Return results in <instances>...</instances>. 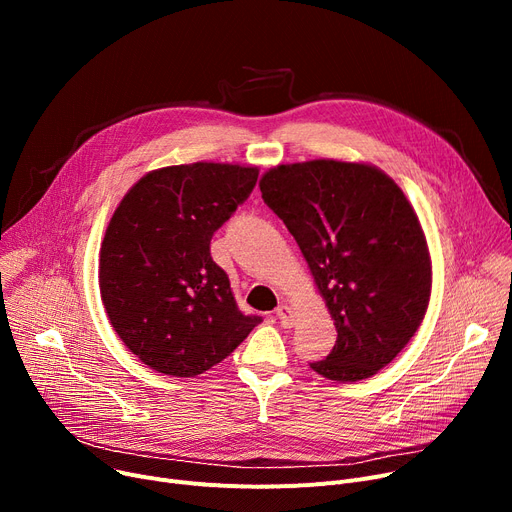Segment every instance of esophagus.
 I'll list each match as a JSON object with an SVG mask.
<instances>
[{
    "mask_svg": "<svg viewBox=\"0 0 512 512\" xmlns=\"http://www.w3.org/2000/svg\"><path fill=\"white\" fill-rule=\"evenodd\" d=\"M276 317H278V321H280L284 328H290L292 321H294V313H292V309L288 305H280L276 309Z\"/></svg>",
    "mask_w": 512,
    "mask_h": 512,
    "instance_id": "34e87169",
    "label": "esophagus"
}]
</instances>
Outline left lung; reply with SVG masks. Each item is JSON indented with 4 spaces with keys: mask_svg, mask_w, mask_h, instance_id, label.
Wrapping results in <instances>:
<instances>
[{
    "mask_svg": "<svg viewBox=\"0 0 512 512\" xmlns=\"http://www.w3.org/2000/svg\"><path fill=\"white\" fill-rule=\"evenodd\" d=\"M259 188L297 240L338 332L311 369L334 382L371 378L415 336L432 294L413 205L380 168L338 159L280 164Z\"/></svg>",
    "mask_w": 512,
    "mask_h": 512,
    "instance_id": "obj_1",
    "label": "left lung"
}]
</instances>
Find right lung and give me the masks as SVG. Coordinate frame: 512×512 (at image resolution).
Instances as JSON below:
<instances>
[{"label":"right lung","mask_w":512,"mask_h":512,"mask_svg":"<svg viewBox=\"0 0 512 512\" xmlns=\"http://www.w3.org/2000/svg\"><path fill=\"white\" fill-rule=\"evenodd\" d=\"M255 166H168L145 174L116 207L99 251L110 324L151 369L195 378L261 324L234 301L209 242L255 188Z\"/></svg>","instance_id":"1"}]
</instances>
